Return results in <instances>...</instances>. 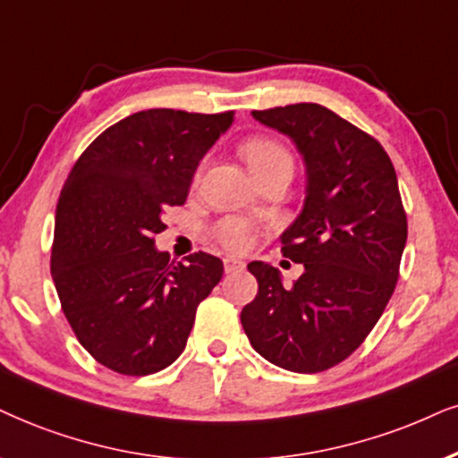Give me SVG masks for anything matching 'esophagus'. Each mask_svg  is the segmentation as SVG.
<instances>
[{"label":"esophagus","instance_id":"obj_1","mask_svg":"<svg viewBox=\"0 0 458 458\" xmlns=\"http://www.w3.org/2000/svg\"><path fill=\"white\" fill-rule=\"evenodd\" d=\"M242 268H245V262H242V259H239V258H225L224 259V270L225 272H239Z\"/></svg>","mask_w":458,"mask_h":458}]
</instances>
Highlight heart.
<instances>
[{"instance_id":"b5f03b06","label":"heart","mask_w":458,"mask_h":458,"mask_svg":"<svg viewBox=\"0 0 458 458\" xmlns=\"http://www.w3.org/2000/svg\"><path fill=\"white\" fill-rule=\"evenodd\" d=\"M241 154L251 173L264 169V166L272 165V162H292L287 149L270 137L249 139V141L242 143ZM216 236L224 247L233 249V251H245L253 241V224L242 217H225L216 225Z\"/></svg>"}]
</instances>
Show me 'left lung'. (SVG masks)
Listing matches in <instances>:
<instances>
[{"label": "left lung", "instance_id": "obj_1", "mask_svg": "<svg viewBox=\"0 0 458 458\" xmlns=\"http://www.w3.org/2000/svg\"><path fill=\"white\" fill-rule=\"evenodd\" d=\"M251 114L304 158V207L281 234L283 256L304 272L283 287L275 266L247 264L258 296L241 323L275 366L323 372L361 346L393 296L408 239L397 175L385 148L332 109L296 103Z\"/></svg>", "mask_w": 458, "mask_h": 458}]
</instances>
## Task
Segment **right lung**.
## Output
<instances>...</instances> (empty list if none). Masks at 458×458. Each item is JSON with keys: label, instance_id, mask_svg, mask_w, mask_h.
Here are the masks:
<instances>
[{"label": "right lung", "instance_id": "obj_1", "mask_svg": "<svg viewBox=\"0 0 458 458\" xmlns=\"http://www.w3.org/2000/svg\"><path fill=\"white\" fill-rule=\"evenodd\" d=\"M234 112L146 109L103 131L80 156L56 205L50 272L75 338L126 376L171 366L199 304L224 275L199 251L169 262L154 247L162 211L188 199L196 166Z\"/></svg>", "mask_w": 458, "mask_h": 458}]
</instances>
